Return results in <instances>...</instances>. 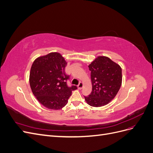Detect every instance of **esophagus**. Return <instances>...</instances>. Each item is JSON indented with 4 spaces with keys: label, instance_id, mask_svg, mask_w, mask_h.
<instances>
[{
    "label": "esophagus",
    "instance_id": "34e87169",
    "mask_svg": "<svg viewBox=\"0 0 153 153\" xmlns=\"http://www.w3.org/2000/svg\"><path fill=\"white\" fill-rule=\"evenodd\" d=\"M82 87H83V84H82V82H80L79 84L78 85V89H82Z\"/></svg>",
    "mask_w": 153,
    "mask_h": 153
}]
</instances>
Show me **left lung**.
<instances>
[{
	"instance_id": "obj_1",
	"label": "left lung",
	"mask_w": 153,
	"mask_h": 153,
	"mask_svg": "<svg viewBox=\"0 0 153 153\" xmlns=\"http://www.w3.org/2000/svg\"><path fill=\"white\" fill-rule=\"evenodd\" d=\"M92 89L84 96L87 103L98 107L107 105L116 96L122 84V69L108 57L100 56L89 66Z\"/></svg>"
}]
</instances>
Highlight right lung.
Returning <instances> with one entry per match:
<instances>
[{
    "mask_svg": "<svg viewBox=\"0 0 153 153\" xmlns=\"http://www.w3.org/2000/svg\"><path fill=\"white\" fill-rule=\"evenodd\" d=\"M67 62L59 53H50L36 59L29 77L30 88L35 97L45 107L59 110L65 106L76 85L68 86L69 75L65 73Z\"/></svg>",
    "mask_w": 153,
    "mask_h": 153,
    "instance_id": "right-lung-1",
    "label": "right lung"
}]
</instances>
